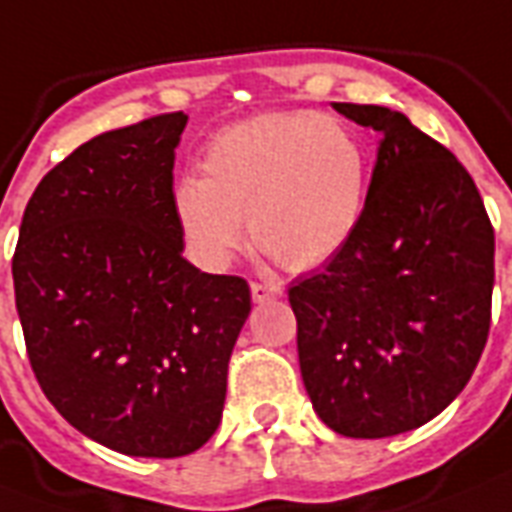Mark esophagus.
Listing matches in <instances>:
<instances>
[{
  "label": "esophagus",
  "mask_w": 512,
  "mask_h": 512,
  "mask_svg": "<svg viewBox=\"0 0 512 512\" xmlns=\"http://www.w3.org/2000/svg\"><path fill=\"white\" fill-rule=\"evenodd\" d=\"M282 296L280 285H272V282H253L251 285V298L256 304H264V301H275Z\"/></svg>",
  "instance_id": "obj_1"
}]
</instances>
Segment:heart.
I'll list each match as a JSON object with an SVG mask.
<instances>
[{
    "instance_id": "obj_1",
    "label": "heart",
    "mask_w": 512,
    "mask_h": 512,
    "mask_svg": "<svg viewBox=\"0 0 512 512\" xmlns=\"http://www.w3.org/2000/svg\"><path fill=\"white\" fill-rule=\"evenodd\" d=\"M370 185L359 134L327 113H264L208 142L203 177H182L174 214L192 256L227 267L245 240L293 269L320 267L357 232Z\"/></svg>"
}]
</instances>
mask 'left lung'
Wrapping results in <instances>:
<instances>
[{"label":"left lung","mask_w":512,"mask_h":512,"mask_svg":"<svg viewBox=\"0 0 512 512\" xmlns=\"http://www.w3.org/2000/svg\"><path fill=\"white\" fill-rule=\"evenodd\" d=\"M383 134L351 240L288 298L314 412L351 439H386L455 402L489 335L494 230L465 166L410 118L333 102Z\"/></svg>","instance_id":"obj_1"}]
</instances>
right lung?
Segmentation results:
<instances>
[{
	"label": "right lung",
	"mask_w": 512,
	"mask_h": 512,
	"mask_svg": "<svg viewBox=\"0 0 512 512\" xmlns=\"http://www.w3.org/2000/svg\"><path fill=\"white\" fill-rule=\"evenodd\" d=\"M166 113L76 147L39 182L12 256L15 306L44 396L102 447L182 457L222 423L251 312L243 277L182 256Z\"/></svg>",
	"instance_id": "right-lung-1"
}]
</instances>
